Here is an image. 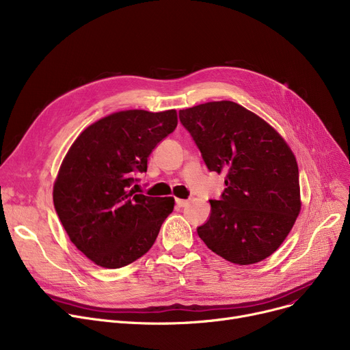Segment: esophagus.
<instances>
[{
	"instance_id": "34e87169",
	"label": "esophagus",
	"mask_w": 350,
	"mask_h": 350,
	"mask_svg": "<svg viewBox=\"0 0 350 350\" xmlns=\"http://www.w3.org/2000/svg\"><path fill=\"white\" fill-rule=\"evenodd\" d=\"M189 204V200H183V198H176V207L183 208Z\"/></svg>"
}]
</instances>
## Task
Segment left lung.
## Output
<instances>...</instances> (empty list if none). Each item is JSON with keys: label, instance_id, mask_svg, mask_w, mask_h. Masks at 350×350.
<instances>
[{"label": "left lung", "instance_id": "8db88e82", "mask_svg": "<svg viewBox=\"0 0 350 350\" xmlns=\"http://www.w3.org/2000/svg\"><path fill=\"white\" fill-rule=\"evenodd\" d=\"M210 172L226 174L221 200H210L208 221L197 228L224 260L251 265L284 243L301 211L295 154L275 129L231 100L180 110Z\"/></svg>", "mask_w": 350, "mask_h": 350}]
</instances>
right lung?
<instances>
[{"mask_svg":"<svg viewBox=\"0 0 350 350\" xmlns=\"http://www.w3.org/2000/svg\"><path fill=\"white\" fill-rule=\"evenodd\" d=\"M177 126L174 109L122 110L88 126L53 183V206L69 240L96 265L115 269L152 248L173 197L136 194L135 173Z\"/></svg>","mask_w":350,"mask_h":350,"instance_id":"right-lung-1","label":"right lung"}]
</instances>
